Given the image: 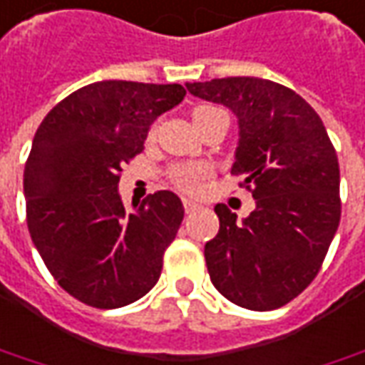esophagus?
Here are the masks:
<instances>
[{"label": "esophagus", "instance_id": "obj_1", "mask_svg": "<svg viewBox=\"0 0 365 365\" xmlns=\"http://www.w3.org/2000/svg\"><path fill=\"white\" fill-rule=\"evenodd\" d=\"M183 207H185V212H187V214H192V212H195L200 205H197L195 202H192V200H183Z\"/></svg>", "mask_w": 365, "mask_h": 365}]
</instances>
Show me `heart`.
Masks as SVG:
<instances>
[{
  "label": "heart",
  "mask_w": 365,
  "mask_h": 365,
  "mask_svg": "<svg viewBox=\"0 0 365 365\" xmlns=\"http://www.w3.org/2000/svg\"><path fill=\"white\" fill-rule=\"evenodd\" d=\"M210 110V108H197L193 111V118L202 111ZM210 168L203 165V163H185V165H180L172 172V180L175 182V185L182 190V192H197L203 185L205 180H210Z\"/></svg>",
  "instance_id": "1"
}]
</instances>
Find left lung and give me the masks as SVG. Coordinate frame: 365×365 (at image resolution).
<instances>
[{"label":"left lung","instance_id":"8db88e82","mask_svg":"<svg viewBox=\"0 0 365 365\" xmlns=\"http://www.w3.org/2000/svg\"><path fill=\"white\" fill-rule=\"evenodd\" d=\"M185 88L234 111L240 141L232 173L255 200L242 222L224 203L214 207L220 232L203 250L212 284L235 306H286L318 276L339 225V165L328 131L306 99L269 79Z\"/></svg>","mask_w":365,"mask_h":365}]
</instances>
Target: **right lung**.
Segmentation results:
<instances>
[{"label": "right lung", "mask_w": 365, "mask_h": 365, "mask_svg": "<svg viewBox=\"0 0 365 365\" xmlns=\"http://www.w3.org/2000/svg\"><path fill=\"white\" fill-rule=\"evenodd\" d=\"M183 96L180 83L96 81L37 128L24 172L27 227L56 282L88 306H128L160 279L182 200L162 190L128 212L118 183L151 123Z\"/></svg>", "instance_id": "obj_1"}]
</instances>
